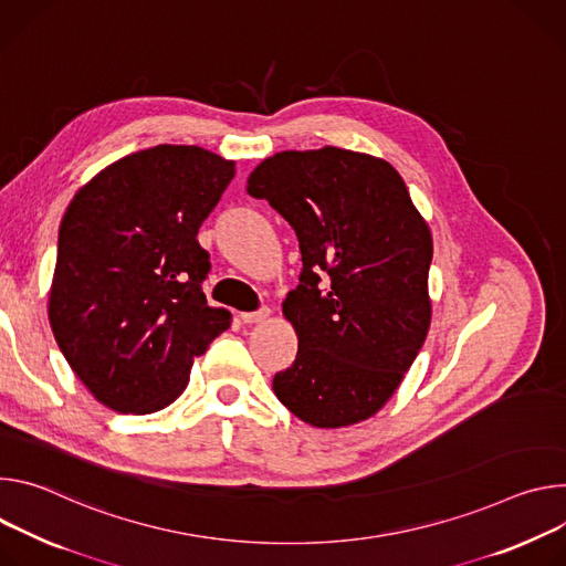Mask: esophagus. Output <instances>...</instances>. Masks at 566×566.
I'll return each mask as SVG.
<instances>
[{"label": "esophagus", "instance_id": "34e87169", "mask_svg": "<svg viewBox=\"0 0 566 566\" xmlns=\"http://www.w3.org/2000/svg\"><path fill=\"white\" fill-rule=\"evenodd\" d=\"M268 317H270V307H259L256 312H242V315H240V319L244 324H261Z\"/></svg>", "mask_w": 566, "mask_h": 566}]
</instances>
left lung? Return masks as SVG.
Returning <instances> with one entry per match:
<instances>
[{"label": "left lung", "instance_id": "8db88e82", "mask_svg": "<svg viewBox=\"0 0 566 566\" xmlns=\"http://www.w3.org/2000/svg\"><path fill=\"white\" fill-rule=\"evenodd\" d=\"M247 193L268 200L298 238V285L283 315L296 359L274 375L276 398L312 427L380 411L424 344L433 244L398 170L326 146L261 161Z\"/></svg>", "mask_w": 566, "mask_h": 566}]
</instances>
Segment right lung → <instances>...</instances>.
Masks as SVG:
<instances>
[{
    "mask_svg": "<svg viewBox=\"0 0 566 566\" xmlns=\"http://www.w3.org/2000/svg\"><path fill=\"white\" fill-rule=\"evenodd\" d=\"M198 146L133 153L90 179L57 231L53 337L78 380L118 413H153L188 385L193 357L229 328L202 283L198 231L233 179Z\"/></svg>",
    "mask_w": 566,
    "mask_h": 566,
    "instance_id": "right-lung-1",
    "label": "right lung"
}]
</instances>
